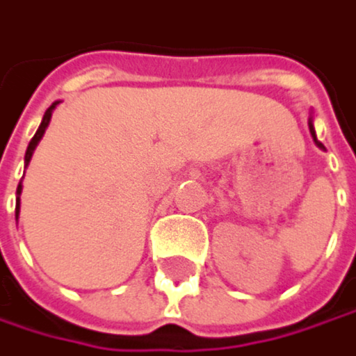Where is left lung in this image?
Masks as SVG:
<instances>
[{"instance_id":"1","label":"left lung","mask_w":356,"mask_h":356,"mask_svg":"<svg viewBox=\"0 0 356 356\" xmlns=\"http://www.w3.org/2000/svg\"><path fill=\"white\" fill-rule=\"evenodd\" d=\"M309 131H311V137H313V141H315V145L317 147H321V149H325V145L317 139V133H315V124H313V116L309 118Z\"/></svg>"}]
</instances>
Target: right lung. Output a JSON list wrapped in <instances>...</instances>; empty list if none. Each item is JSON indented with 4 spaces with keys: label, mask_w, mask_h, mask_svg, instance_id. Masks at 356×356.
Listing matches in <instances>:
<instances>
[{
    "label": "right lung",
    "mask_w": 356,
    "mask_h": 356,
    "mask_svg": "<svg viewBox=\"0 0 356 356\" xmlns=\"http://www.w3.org/2000/svg\"><path fill=\"white\" fill-rule=\"evenodd\" d=\"M58 104H60V102H54V104L45 110L43 120H41V124H39L37 133H35V135H33V139L29 141V147H26V154H24V168L29 166V162H31V158H33V152H35L37 143L41 141L43 133H45V129H47V124H49V120H51V112H54V108H56ZM20 194H22V179H20L18 190H16V221H18V215H20Z\"/></svg>",
    "instance_id": "right-lung-1"
}]
</instances>
